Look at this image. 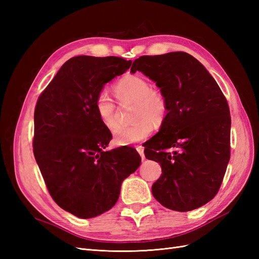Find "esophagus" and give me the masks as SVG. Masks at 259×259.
<instances>
[{
	"instance_id": "esophagus-1",
	"label": "esophagus",
	"mask_w": 259,
	"mask_h": 259,
	"mask_svg": "<svg viewBox=\"0 0 259 259\" xmlns=\"http://www.w3.org/2000/svg\"><path fill=\"white\" fill-rule=\"evenodd\" d=\"M136 150L138 151V153L140 154V156H142V159L144 160V159H145V154H144V147H143V146H137V147H136Z\"/></svg>"
}]
</instances>
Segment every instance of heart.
Listing matches in <instances>:
<instances>
[{
    "label": "heart",
    "mask_w": 259,
    "mask_h": 259,
    "mask_svg": "<svg viewBox=\"0 0 259 259\" xmlns=\"http://www.w3.org/2000/svg\"><path fill=\"white\" fill-rule=\"evenodd\" d=\"M117 100L122 106L134 104L130 125L117 126L113 131V140L117 146H127L143 142L153 132V123L161 125L165 120L168 103L164 93L151 88V83L139 74H126L114 85ZM96 113L108 130L117 124V108L115 101L106 92L99 93L95 99Z\"/></svg>",
    "instance_id": "heart-1"
}]
</instances>
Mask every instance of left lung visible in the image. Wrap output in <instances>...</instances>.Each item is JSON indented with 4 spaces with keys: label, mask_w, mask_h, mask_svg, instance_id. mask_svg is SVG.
<instances>
[{
    "label": "left lung",
    "mask_w": 259,
    "mask_h": 259,
    "mask_svg": "<svg viewBox=\"0 0 259 259\" xmlns=\"http://www.w3.org/2000/svg\"><path fill=\"white\" fill-rule=\"evenodd\" d=\"M136 71L154 81L168 103L159 133L145 148L146 158L162 167L153 197L177 211L206 204L221 188L230 160L226 97L204 66L185 52L139 57L131 68Z\"/></svg>",
    "instance_id": "obj_1"
}]
</instances>
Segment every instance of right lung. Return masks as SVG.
<instances>
[{"label":"right lung","mask_w":259,"mask_h":259,"mask_svg":"<svg viewBox=\"0 0 259 259\" xmlns=\"http://www.w3.org/2000/svg\"><path fill=\"white\" fill-rule=\"evenodd\" d=\"M131 65L115 56L72 57L37 99L34 158L53 200L76 217L93 218L110 209L122 182L142 162L131 147L104 151L112 135L95 109L104 85Z\"/></svg>","instance_id":"obj_1"}]
</instances>
